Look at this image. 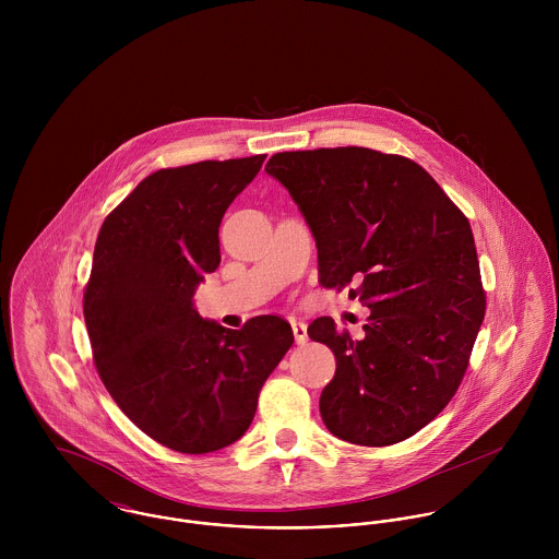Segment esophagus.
Wrapping results in <instances>:
<instances>
[{
  "label": "esophagus",
  "mask_w": 559,
  "mask_h": 559,
  "mask_svg": "<svg viewBox=\"0 0 559 559\" xmlns=\"http://www.w3.org/2000/svg\"><path fill=\"white\" fill-rule=\"evenodd\" d=\"M290 324H293L295 342L297 344H306L308 342V324L304 320H290Z\"/></svg>",
  "instance_id": "obj_1"
}]
</instances>
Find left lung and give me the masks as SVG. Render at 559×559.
<instances>
[{
  "instance_id": "1",
  "label": "left lung",
  "mask_w": 559,
  "mask_h": 559,
  "mask_svg": "<svg viewBox=\"0 0 559 559\" xmlns=\"http://www.w3.org/2000/svg\"><path fill=\"white\" fill-rule=\"evenodd\" d=\"M299 204L319 249V282L370 308L353 340L329 317L308 326L335 355L320 394L329 432L394 445L454 399L486 310L465 213L415 160L370 148L277 153L266 163Z\"/></svg>"
}]
</instances>
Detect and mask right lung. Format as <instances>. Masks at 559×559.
<instances>
[{
  "label": "right lung",
  "mask_w": 559,
  "mask_h": 559,
  "mask_svg": "<svg viewBox=\"0 0 559 559\" xmlns=\"http://www.w3.org/2000/svg\"><path fill=\"white\" fill-rule=\"evenodd\" d=\"M266 155L200 160L146 176L103 222L83 293L96 372L122 413L182 454H209L249 428L293 346L290 324L200 319L191 297L219 262L226 209Z\"/></svg>",
  "instance_id": "obj_1"
}]
</instances>
